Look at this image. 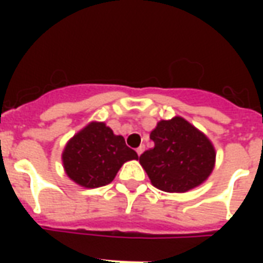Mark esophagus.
I'll use <instances>...</instances> for the list:
<instances>
[{
  "instance_id": "34e87169",
  "label": "esophagus",
  "mask_w": 263,
  "mask_h": 263,
  "mask_svg": "<svg viewBox=\"0 0 263 263\" xmlns=\"http://www.w3.org/2000/svg\"><path fill=\"white\" fill-rule=\"evenodd\" d=\"M143 151H145V146H143V145H141L139 148H137V154L139 155V156H141V155L143 154Z\"/></svg>"
}]
</instances>
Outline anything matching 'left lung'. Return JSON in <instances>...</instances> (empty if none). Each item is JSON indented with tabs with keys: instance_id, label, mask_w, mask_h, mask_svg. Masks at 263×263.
<instances>
[{
	"instance_id": "obj_1",
	"label": "left lung",
	"mask_w": 263,
	"mask_h": 263,
	"mask_svg": "<svg viewBox=\"0 0 263 263\" xmlns=\"http://www.w3.org/2000/svg\"><path fill=\"white\" fill-rule=\"evenodd\" d=\"M151 139L155 146L139 156V163L162 192H189L205 182L214 169L211 141L182 117L159 121Z\"/></svg>"
}]
</instances>
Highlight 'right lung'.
Masks as SVG:
<instances>
[{
    "instance_id": "obj_1",
    "label": "right lung",
    "mask_w": 263,
    "mask_h": 263,
    "mask_svg": "<svg viewBox=\"0 0 263 263\" xmlns=\"http://www.w3.org/2000/svg\"><path fill=\"white\" fill-rule=\"evenodd\" d=\"M132 159H138L137 152L104 122H90L70 139L62 154L66 175L87 189L111 183L121 166Z\"/></svg>"
}]
</instances>
